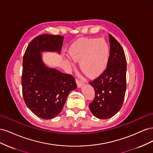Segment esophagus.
Wrapping results in <instances>:
<instances>
[{"instance_id": "1", "label": "esophagus", "mask_w": 153, "mask_h": 153, "mask_svg": "<svg viewBox=\"0 0 153 153\" xmlns=\"http://www.w3.org/2000/svg\"><path fill=\"white\" fill-rule=\"evenodd\" d=\"M84 82L83 80H76V84L78 87H82V85H84Z\"/></svg>"}]
</instances>
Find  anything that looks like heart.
I'll return each mask as SVG.
<instances>
[{"instance_id":"heart-1","label":"heart","mask_w":153,"mask_h":153,"mask_svg":"<svg viewBox=\"0 0 153 153\" xmlns=\"http://www.w3.org/2000/svg\"><path fill=\"white\" fill-rule=\"evenodd\" d=\"M69 53L75 61H80V66L88 75L95 76L102 73L107 66L110 48L103 39H83L74 43ZM69 62L72 66L71 59Z\"/></svg>"}]
</instances>
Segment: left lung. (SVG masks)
<instances>
[{
	"mask_svg": "<svg viewBox=\"0 0 153 153\" xmlns=\"http://www.w3.org/2000/svg\"><path fill=\"white\" fill-rule=\"evenodd\" d=\"M110 55L105 70L89 82L95 96L89 104L92 114L97 118L113 117L121 108L126 89V59L121 45L109 34Z\"/></svg>",
	"mask_w": 153,
	"mask_h": 153,
	"instance_id": "1",
	"label": "left lung"
}]
</instances>
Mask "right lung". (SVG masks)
I'll use <instances>...</instances> for the list:
<instances>
[{
  "label": "right lung",
  "mask_w": 153,
  "mask_h": 153,
  "mask_svg": "<svg viewBox=\"0 0 153 153\" xmlns=\"http://www.w3.org/2000/svg\"><path fill=\"white\" fill-rule=\"evenodd\" d=\"M64 37L42 34L29 44L23 58L22 94L26 105L37 116L52 119L61 112L69 92L76 89L75 79L45 65L41 52L60 53Z\"/></svg>",
  "instance_id": "right-lung-1"
}]
</instances>
